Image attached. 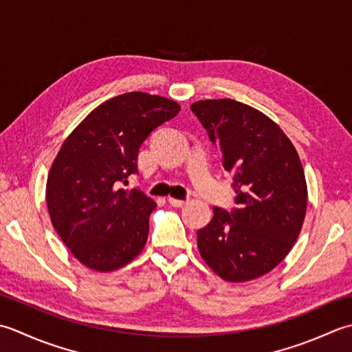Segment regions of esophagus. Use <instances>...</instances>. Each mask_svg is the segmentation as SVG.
Here are the masks:
<instances>
[{
    "instance_id": "1",
    "label": "esophagus",
    "mask_w": 352,
    "mask_h": 352,
    "mask_svg": "<svg viewBox=\"0 0 352 352\" xmlns=\"http://www.w3.org/2000/svg\"><path fill=\"white\" fill-rule=\"evenodd\" d=\"M168 204H170V205H173V206H177V208H181V206H184V205H186V204H188V200H181V199L168 197Z\"/></svg>"
}]
</instances>
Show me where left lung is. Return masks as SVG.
I'll return each mask as SVG.
<instances>
[{
	"instance_id": "left-lung-1",
	"label": "left lung",
	"mask_w": 352,
	"mask_h": 352,
	"mask_svg": "<svg viewBox=\"0 0 352 352\" xmlns=\"http://www.w3.org/2000/svg\"><path fill=\"white\" fill-rule=\"evenodd\" d=\"M191 111L219 144L234 176L231 212L214 208L197 231L204 261L231 283L269 274L295 245L307 210V182L295 146L263 112L231 98L200 100Z\"/></svg>"
}]
</instances>
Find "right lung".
Segmentation results:
<instances>
[{"mask_svg":"<svg viewBox=\"0 0 352 352\" xmlns=\"http://www.w3.org/2000/svg\"><path fill=\"white\" fill-rule=\"evenodd\" d=\"M181 106L147 92H126L96 107L57 153L47 179L52 223L78 261L97 272L126 266L147 241L156 204L124 188L138 173V152Z\"/></svg>","mask_w":352,"mask_h":352,"instance_id":"1","label":"right lung"}]
</instances>
